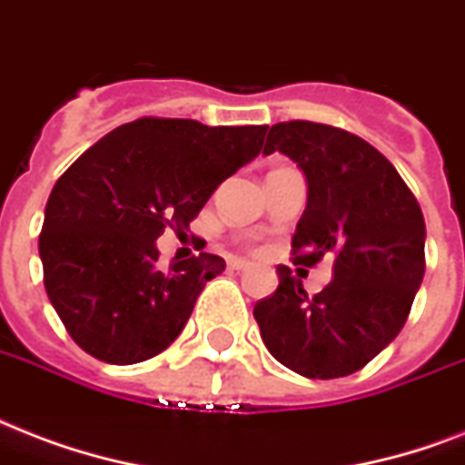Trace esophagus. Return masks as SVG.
Returning <instances> with one entry per match:
<instances>
[{"label":"esophagus","instance_id":"1","mask_svg":"<svg viewBox=\"0 0 465 465\" xmlns=\"http://www.w3.org/2000/svg\"><path fill=\"white\" fill-rule=\"evenodd\" d=\"M228 266L230 269H235V272H247V269H252L250 262H244V259H230Z\"/></svg>","mask_w":465,"mask_h":465}]
</instances>
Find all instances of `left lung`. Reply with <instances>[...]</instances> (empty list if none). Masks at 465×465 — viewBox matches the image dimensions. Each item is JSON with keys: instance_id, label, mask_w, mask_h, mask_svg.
Returning a JSON list of instances; mask_svg holds the SVG:
<instances>
[{"instance_id": "8db88e82", "label": "left lung", "mask_w": 465, "mask_h": 465, "mask_svg": "<svg viewBox=\"0 0 465 465\" xmlns=\"http://www.w3.org/2000/svg\"><path fill=\"white\" fill-rule=\"evenodd\" d=\"M264 153H283L308 183L293 232L296 264L330 257L332 282L308 298L279 266V289L254 305L269 354L305 379L363 369L405 325L424 276V218L401 174L351 133L311 121L269 128Z\"/></svg>"}]
</instances>
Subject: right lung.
<instances>
[{
    "label": "right lung",
    "instance_id": "1",
    "mask_svg": "<svg viewBox=\"0 0 465 465\" xmlns=\"http://www.w3.org/2000/svg\"><path fill=\"white\" fill-rule=\"evenodd\" d=\"M266 128L138 118L57 179L38 237L43 283L86 354L128 366L182 334L225 259L201 252L162 266L154 242L167 228L189 230L211 193L257 157Z\"/></svg>",
    "mask_w": 465,
    "mask_h": 465
}]
</instances>
